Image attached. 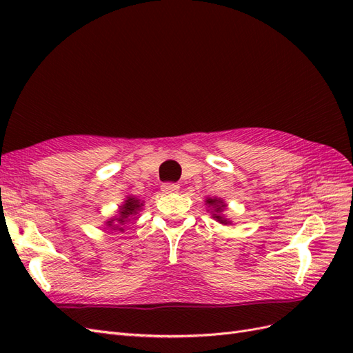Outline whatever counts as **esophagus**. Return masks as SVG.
<instances>
[{
  "label": "esophagus",
  "mask_w": 353,
  "mask_h": 353,
  "mask_svg": "<svg viewBox=\"0 0 353 353\" xmlns=\"http://www.w3.org/2000/svg\"><path fill=\"white\" fill-rule=\"evenodd\" d=\"M162 191L165 194H175L179 191V185L178 184H170V183H166L162 185Z\"/></svg>",
  "instance_id": "1"
}]
</instances>
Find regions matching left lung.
I'll return each instance as SVG.
<instances>
[{"label": "left lung", "instance_id": "1", "mask_svg": "<svg viewBox=\"0 0 353 353\" xmlns=\"http://www.w3.org/2000/svg\"><path fill=\"white\" fill-rule=\"evenodd\" d=\"M205 203L208 206V212H210L213 219L222 223V225H232L231 219H228L225 215H223V212H225V209H227L225 201H223L222 199H218V197H208L205 200Z\"/></svg>", "mask_w": 353, "mask_h": 353}]
</instances>
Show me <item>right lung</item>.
<instances>
[{"label": "right lung", "instance_id": "1", "mask_svg": "<svg viewBox=\"0 0 353 353\" xmlns=\"http://www.w3.org/2000/svg\"><path fill=\"white\" fill-rule=\"evenodd\" d=\"M143 206H144V201H141L138 197L126 196L119 209H117L116 215L104 222V230H109V232L112 231L123 232L126 223L138 218L140 212L143 210Z\"/></svg>", "mask_w": 353, "mask_h": 353}]
</instances>
